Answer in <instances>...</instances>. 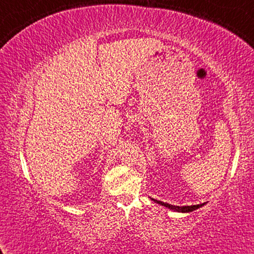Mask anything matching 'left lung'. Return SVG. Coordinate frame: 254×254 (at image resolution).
Masks as SVG:
<instances>
[{"mask_svg":"<svg viewBox=\"0 0 254 254\" xmlns=\"http://www.w3.org/2000/svg\"><path fill=\"white\" fill-rule=\"evenodd\" d=\"M154 200V199H151ZM155 202H157L159 204H162V206H165L166 208H170V209L172 210H176V211H182V213H190V211H193L197 209V208L202 207L204 203H200V204H194V206H183V207H179V206H173V204H170V203H166V202H162V201H158V200H154Z\"/></svg>","mask_w":254,"mask_h":254,"instance_id":"left-lung-1","label":"left lung"}]
</instances>
